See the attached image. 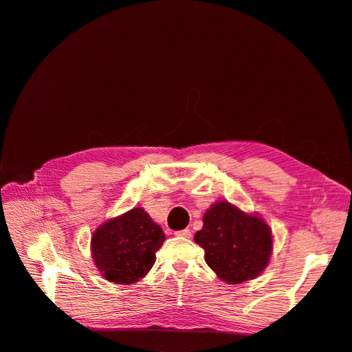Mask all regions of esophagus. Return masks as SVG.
Segmentation results:
<instances>
[{
  "mask_svg": "<svg viewBox=\"0 0 352 352\" xmlns=\"http://www.w3.org/2000/svg\"><path fill=\"white\" fill-rule=\"evenodd\" d=\"M174 234H175V236H179V238H190V236H191V231H190V230H181V231H175Z\"/></svg>",
  "mask_w": 352,
  "mask_h": 352,
  "instance_id": "esophagus-1",
  "label": "esophagus"
}]
</instances>
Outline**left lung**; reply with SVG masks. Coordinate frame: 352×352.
Masks as SVG:
<instances>
[{"label":"left lung","instance_id":"obj_1","mask_svg":"<svg viewBox=\"0 0 352 352\" xmlns=\"http://www.w3.org/2000/svg\"><path fill=\"white\" fill-rule=\"evenodd\" d=\"M204 226L194 239L204 248L206 263L228 284L254 280L268 265L272 234L265 221L218 201L204 214Z\"/></svg>","mask_w":352,"mask_h":352}]
</instances>
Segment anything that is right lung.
Segmentation results:
<instances>
[{
  "label": "right lung",
  "mask_w": 352,
  "mask_h": 352,
  "mask_svg": "<svg viewBox=\"0 0 352 352\" xmlns=\"http://www.w3.org/2000/svg\"><path fill=\"white\" fill-rule=\"evenodd\" d=\"M164 241L162 228L137 207L100 226L91 236V252L107 281L128 285L153 268Z\"/></svg>",
  "instance_id": "right-lung-1"
}]
</instances>
